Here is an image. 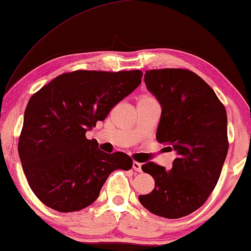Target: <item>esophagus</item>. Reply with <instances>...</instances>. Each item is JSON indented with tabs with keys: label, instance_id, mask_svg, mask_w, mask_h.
Here are the masks:
<instances>
[{
	"label": "esophagus",
	"instance_id": "obj_1",
	"mask_svg": "<svg viewBox=\"0 0 251 251\" xmlns=\"http://www.w3.org/2000/svg\"><path fill=\"white\" fill-rule=\"evenodd\" d=\"M132 168H133V170H136V171H138V173H140V171H142V163L133 161Z\"/></svg>",
	"mask_w": 251,
	"mask_h": 251
}]
</instances>
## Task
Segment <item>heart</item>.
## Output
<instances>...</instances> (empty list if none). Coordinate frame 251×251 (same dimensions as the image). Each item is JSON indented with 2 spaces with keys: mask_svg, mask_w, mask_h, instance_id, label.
Listing matches in <instances>:
<instances>
[{
  "mask_svg": "<svg viewBox=\"0 0 251 251\" xmlns=\"http://www.w3.org/2000/svg\"><path fill=\"white\" fill-rule=\"evenodd\" d=\"M151 99H153V98L149 97V96H144V97H142V98L139 99V101H142V100H151Z\"/></svg>",
  "mask_w": 251,
  "mask_h": 251,
  "instance_id": "obj_1",
  "label": "heart"
}]
</instances>
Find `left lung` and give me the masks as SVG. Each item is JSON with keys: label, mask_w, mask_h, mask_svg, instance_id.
<instances>
[{"label": "left lung", "mask_w": 251, "mask_h": 251, "mask_svg": "<svg viewBox=\"0 0 251 251\" xmlns=\"http://www.w3.org/2000/svg\"><path fill=\"white\" fill-rule=\"evenodd\" d=\"M144 80L162 108L157 142L174 151L176 159L170 170L153 162L143 164L155 187L138 199L154 215L180 218L207 201L221 176L228 151L226 109L215 91L191 71H146Z\"/></svg>", "instance_id": "1"}]
</instances>
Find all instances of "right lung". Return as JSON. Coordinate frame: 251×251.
I'll return each instance as SVG.
<instances>
[{
  "label": "right lung",
  "mask_w": 251,
  "mask_h": 251,
  "mask_svg": "<svg viewBox=\"0 0 251 251\" xmlns=\"http://www.w3.org/2000/svg\"><path fill=\"white\" fill-rule=\"evenodd\" d=\"M142 71H74L61 74L30 97L18 143L23 170L34 194L60 212L97 200L114 170L131 157L104 153L85 132L142 83Z\"/></svg>",
  "instance_id": "add662e5"
}]
</instances>
